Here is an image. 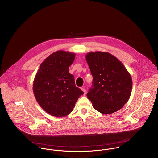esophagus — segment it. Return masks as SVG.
Listing matches in <instances>:
<instances>
[{"label":"esophagus","mask_w":158,"mask_h":158,"mask_svg":"<svg viewBox=\"0 0 158 158\" xmlns=\"http://www.w3.org/2000/svg\"><path fill=\"white\" fill-rule=\"evenodd\" d=\"M81 90L83 91L84 94H86V89H85V88H81Z\"/></svg>","instance_id":"1"}]
</instances>
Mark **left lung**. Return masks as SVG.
I'll return each instance as SVG.
<instances>
[{"label":"left lung","instance_id":"1","mask_svg":"<svg viewBox=\"0 0 158 158\" xmlns=\"http://www.w3.org/2000/svg\"><path fill=\"white\" fill-rule=\"evenodd\" d=\"M86 59L93 77L87 97L94 108L104 114L118 111L131 94L130 73L118 59L107 52H89Z\"/></svg>","mask_w":158,"mask_h":158}]
</instances>
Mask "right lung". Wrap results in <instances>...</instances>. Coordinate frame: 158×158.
<instances>
[{"instance_id":"right-lung-1","label":"right lung","mask_w":158,"mask_h":158,"mask_svg":"<svg viewBox=\"0 0 158 158\" xmlns=\"http://www.w3.org/2000/svg\"><path fill=\"white\" fill-rule=\"evenodd\" d=\"M75 53L57 51L40 64L33 83V92L39 105L50 115L64 117L72 111L83 92L76 87L69 67Z\"/></svg>"}]
</instances>
